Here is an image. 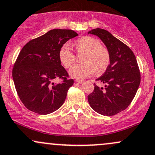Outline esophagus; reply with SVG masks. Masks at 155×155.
<instances>
[{
    "mask_svg": "<svg viewBox=\"0 0 155 155\" xmlns=\"http://www.w3.org/2000/svg\"><path fill=\"white\" fill-rule=\"evenodd\" d=\"M75 82H77L78 83H79V84H82V83H83V81H81V80H76Z\"/></svg>",
    "mask_w": 155,
    "mask_h": 155,
    "instance_id": "obj_1",
    "label": "esophagus"
}]
</instances>
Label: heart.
<instances>
[{"label": "heart", "instance_id": "1", "mask_svg": "<svg viewBox=\"0 0 155 155\" xmlns=\"http://www.w3.org/2000/svg\"><path fill=\"white\" fill-rule=\"evenodd\" d=\"M76 50L83 54L81 57L83 63L74 64L70 68L69 74L72 78L83 79L95 73L101 74L107 70L110 61V53L104 46L101 45L98 39L86 36L77 41L74 43ZM59 59L61 65L68 68L73 63L74 56L70 45L65 43L59 49Z\"/></svg>", "mask_w": 155, "mask_h": 155}]
</instances>
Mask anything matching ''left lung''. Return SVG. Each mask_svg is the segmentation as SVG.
<instances>
[{"label": "left lung", "instance_id": "obj_1", "mask_svg": "<svg viewBox=\"0 0 155 155\" xmlns=\"http://www.w3.org/2000/svg\"><path fill=\"white\" fill-rule=\"evenodd\" d=\"M88 33L99 37L110 53V64L96 81L105 83V88L94 84L88 96L90 106L102 115L112 116L125 110L134 99L140 82L139 66L131 49L107 30L96 28Z\"/></svg>", "mask_w": 155, "mask_h": 155}]
</instances>
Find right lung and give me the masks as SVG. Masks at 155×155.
<instances>
[{
	"label": "right lung",
	"mask_w": 155,
	"mask_h": 155,
	"mask_svg": "<svg viewBox=\"0 0 155 155\" xmlns=\"http://www.w3.org/2000/svg\"><path fill=\"white\" fill-rule=\"evenodd\" d=\"M78 35L72 30L54 29L29 41L20 51L14 65L12 77L20 100L29 110L48 114L61 107L72 79L59 59V49ZM55 78L63 82L55 84Z\"/></svg>",
	"instance_id": "add662e5"
}]
</instances>
